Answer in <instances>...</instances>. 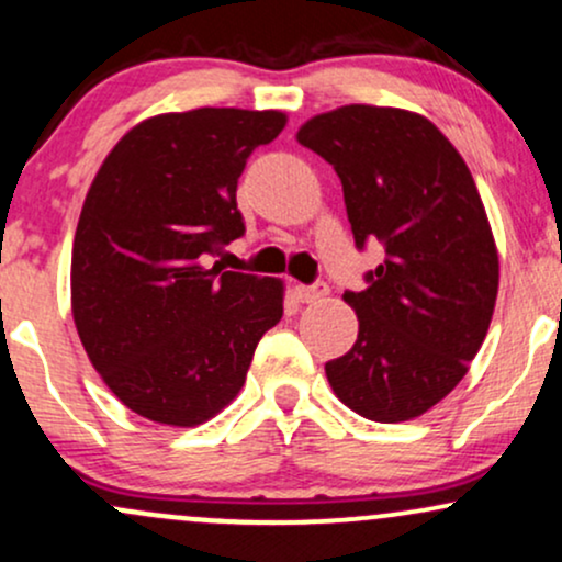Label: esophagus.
Returning a JSON list of instances; mask_svg holds the SVG:
<instances>
[{
    "instance_id": "34e87169",
    "label": "esophagus",
    "mask_w": 562,
    "mask_h": 562,
    "mask_svg": "<svg viewBox=\"0 0 562 562\" xmlns=\"http://www.w3.org/2000/svg\"><path fill=\"white\" fill-rule=\"evenodd\" d=\"M327 295L325 282H314V285H295V299L301 303H314Z\"/></svg>"
}]
</instances>
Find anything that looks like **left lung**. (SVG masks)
<instances>
[{
  "mask_svg": "<svg viewBox=\"0 0 562 562\" xmlns=\"http://www.w3.org/2000/svg\"><path fill=\"white\" fill-rule=\"evenodd\" d=\"M344 184L353 243H380L367 288L346 290L357 344L325 364L335 396L375 423H402L465 378L494 314L499 259L473 173L423 115L346 105L299 128Z\"/></svg>",
  "mask_w": 562,
  "mask_h": 562,
  "instance_id": "8db88e82",
  "label": "left lung"
}]
</instances>
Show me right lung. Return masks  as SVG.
Listing matches in <instances>:
<instances>
[{"instance_id":"obj_1","label":"right lung","mask_w":562,"mask_h":562,"mask_svg":"<svg viewBox=\"0 0 562 562\" xmlns=\"http://www.w3.org/2000/svg\"><path fill=\"white\" fill-rule=\"evenodd\" d=\"M285 121L240 108L156 115L121 137L89 187L70 259L74 322L108 389L147 420H211L282 319L280 280L205 261L243 237L237 179Z\"/></svg>"}]
</instances>
